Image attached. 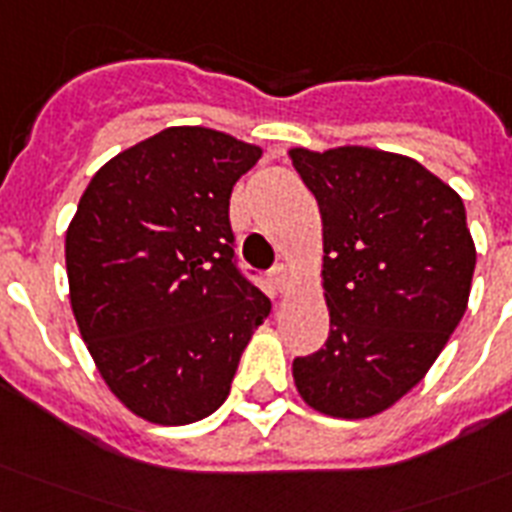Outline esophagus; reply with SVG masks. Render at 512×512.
I'll return each mask as SVG.
<instances>
[{
	"mask_svg": "<svg viewBox=\"0 0 512 512\" xmlns=\"http://www.w3.org/2000/svg\"><path fill=\"white\" fill-rule=\"evenodd\" d=\"M271 279H273V284H276V289H279V292H287L289 284H292V268H289L287 263H279L271 271Z\"/></svg>",
	"mask_w": 512,
	"mask_h": 512,
	"instance_id": "1",
	"label": "esophagus"
}]
</instances>
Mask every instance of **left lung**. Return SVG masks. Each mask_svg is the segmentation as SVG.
Instances as JSON below:
<instances>
[{"instance_id":"1","label":"left lung","mask_w":512,"mask_h":512,"mask_svg":"<svg viewBox=\"0 0 512 512\" xmlns=\"http://www.w3.org/2000/svg\"><path fill=\"white\" fill-rule=\"evenodd\" d=\"M324 225V348L295 358L316 412L364 420L425 377L468 308L476 244L460 193L409 156L292 148Z\"/></svg>"}]
</instances>
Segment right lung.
<instances>
[{"mask_svg":"<svg viewBox=\"0 0 512 512\" xmlns=\"http://www.w3.org/2000/svg\"><path fill=\"white\" fill-rule=\"evenodd\" d=\"M263 151L167 127L95 172L66 231L71 308L100 377L156 425L204 420L231 393L271 300L236 268L228 204Z\"/></svg>","mask_w":512,"mask_h":512,"instance_id":"obj_1","label":"right lung"}]
</instances>
